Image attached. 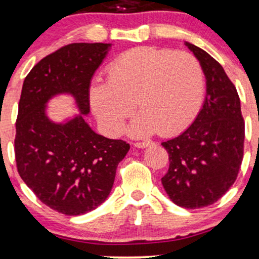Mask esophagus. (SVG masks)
Masks as SVG:
<instances>
[{"mask_svg": "<svg viewBox=\"0 0 259 259\" xmlns=\"http://www.w3.org/2000/svg\"><path fill=\"white\" fill-rule=\"evenodd\" d=\"M151 144H152V142H150V140H144V142L135 143V146L139 149H144V148H148V146H150Z\"/></svg>", "mask_w": 259, "mask_h": 259, "instance_id": "obj_1", "label": "esophagus"}]
</instances>
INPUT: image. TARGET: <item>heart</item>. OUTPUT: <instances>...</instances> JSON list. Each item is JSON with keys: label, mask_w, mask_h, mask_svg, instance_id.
<instances>
[{"label": "heart", "mask_w": 259, "mask_h": 259, "mask_svg": "<svg viewBox=\"0 0 259 259\" xmlns=\"http://www.w3.org/2000/svg\"><path fill=\"white\" fill-rule=\"evenodd\" d=\"M203 94V68L196 56L154 47L121 54L108 66V82H94L89 90L92 110L111 136L122 131L137 101L142 111L131 126L137 137L185 130L196 117Z\"/></svg>", "instance_id": "obj_1"}]
</instances>
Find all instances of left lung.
<instances>
[{"mask_svg":"<svg viewBox=\"0 0 259 259\" xmlns=\"http://www.w3.org/2000/svg\"><path fill=\"white\" fill-rule=\"evenodd\" d=\"M185 44L202 66L206 96L193 123L162 143L169 154L162 185L177 205L199 209L218 202L237 180L244 156L245 122L238 91L223 67L200 48Z\"/></svg>","mask_w":259,"mask_h":259,"instance_id":"left-lung-1","label":"left lung"}]
</instances>
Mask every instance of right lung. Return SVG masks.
Masks as SVG:
<instances>
[{
    "mask_svg": "<svg viewBox=\"0 0 259 259\" xmlns=\"http://www.w3.org/2000/svg\"><path fill=\"white\" fill-rule=\"evenodd\" d=\"M109 48L105 43L60 48L41 59L22 84L14 140L19 175L41 203L65 215H82L107 199L130 144L95 133L81 115L53 123L45 104L55 94L69 93L83 115L89 114L91 78Z\"/></svg>",
    "mask_w": 259,
    "mask_h": 259,
    "instance_id": "obj_1",
    "label": "right lung"
}]
</instances>
